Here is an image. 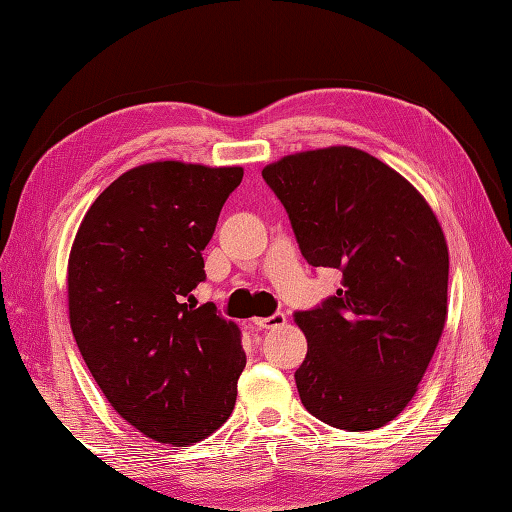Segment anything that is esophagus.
<instances>
[{
    "label": "esophagus",
    "mask_w": 512,
    "mask_h": 512,
    "mask_svg": "<svg viewBox=\"0 0 512 512\" xmlns=\"http://www.w3.org/2000/svg\"><path fill=\"white\" fill-rule=\"evenodd\" d=\"M286 323V314L284 312H275L273 317H259L253 319V325L257 330H270V328H279V325Z\"/></svg>",
    "instance_id": "1"
}]
</instances>
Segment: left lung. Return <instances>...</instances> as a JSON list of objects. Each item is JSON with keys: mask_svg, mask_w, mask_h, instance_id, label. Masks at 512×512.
<instances>
[{"mask_svg": "<svg viewBox=\"0 0 512 512\" xmlns=\"http://www.w3.org/2000/svg\"><path fill=\"white\" fill-rule=\"evenodd\" d=\"M262 176L301 255L343 273L336 295L295 312L308 339L303 407L345 431L385 427L409 405L447 321L449 250L431 206L354 147L303 151Z\"/></svg>", "mask_w": 512, "mask_h": 512, "instance_id": "obj_1", "label": "left lung"}]
</instances>
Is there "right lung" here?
Returning <instances> with one entry per match:
<instances>
[{"label":"right lung","mask_w":512,"mask_h":512,"mask_svg":"<svg viewBox=\"0 0 512 512\" xmlns=\"http://www.w3.org/2000/svg\"><path fill=\"white\" fill-rule=\"evenodd\" d=\"M242 167L165 160L114 180L74 237L70 325L105 398L162 444L211 436L231 416L246 367L237 325L195 306L213 237Z\"/></svg>","instance_id":"1"}]
</instances>
